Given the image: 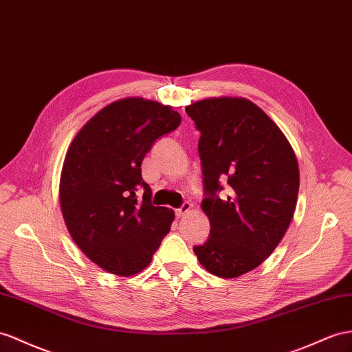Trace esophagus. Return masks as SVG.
<instances>
[{
    "label": "esophagus",
    "instance_id": "esophagus-1",
    "mask_svg": "<svg viewBox=\"0 0 352 352\" xmlns=\"http://www.w3.org/2000/svg\"><path fill=\"white\" fill-rule=\"evenodd\" d=\"M192 208H193V205H192L190 202H184V204L182 205V208H178V210L175 211V215H177L178 219H182V217H184V215H187L188 212H190Z\"/></svg>",
    "mask_w": 352,
    "mask_h": 352
}]
</instances>
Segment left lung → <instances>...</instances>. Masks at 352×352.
<instances>
[{
	"label": "left lung",
	"instance_id": "1",
	"mask_svg": "<svg viewBox=\"0 0 352 352\" xmlns=\"http://www.w3.org/2000/svg\"><path fill=\"white\" fill-rule=\"evenodd\" d=\"M201 132L199 155L210 239L193 247L199 263L220 278L262 265L290 226L299 193L292 144L247 98H205L186 107ZM226 184V197H219Z\"/></svg>",
	"mask_w": 352,
	"mask_h": 352
}]
</instances>
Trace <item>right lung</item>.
Listing matches in <instances>:
<instances>
[{
  "instance_id": "obj_1",
  "label": "right lung",
  "mask_w": 352,
  "mask_h": 352,
  "mask_svg": "<svg viewBox=\"0 0 352 352\" xmlns=\"http://www.w3.org/2000/svg\"><path fill=\"white\" fill-rule=\"evenodd\" d=\"M173 107L123 98L101 108L67 150L59 182L64 221L77 247L117 276L146 269L175 214L151 205L142 159L162 135L178 128ZM144 188L143 199L136 192Z\"/></svg>"
}]
</instances>
